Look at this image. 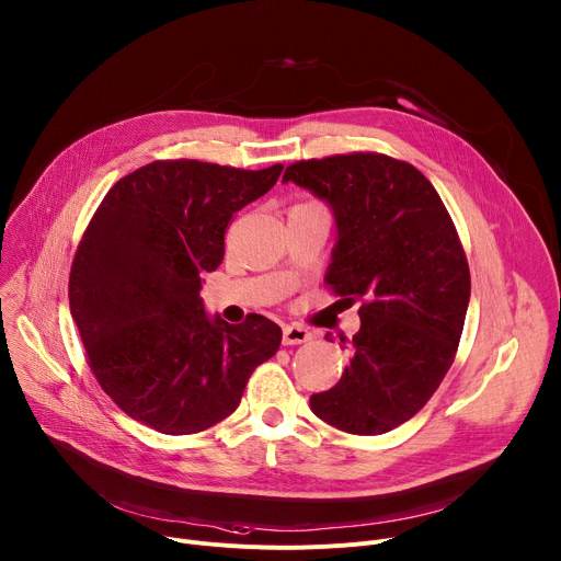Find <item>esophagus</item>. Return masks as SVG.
<instances>
[{"label":"esophagus","instance_id":"1","mask_svg":"<svg viewBox=\"0 0 561 561\" xmlns=\"http://www.w3.org/2000/svg\"><path fill=\"white\" fill-rule=\"evenodd\" d=\"M311 341V333L300 327V324H286L284 327V333H282V343L284 345H302V343H309Z\"/></svg>","mask_w":561,"mask_h":561}]
</instances>
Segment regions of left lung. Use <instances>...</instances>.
I'll return each instance as SVG.
<instances>
[{"mask_svg":"<svg viewBox=\"0 0 561 561\" xmlns=\"http://www.w3.org/2000/svg\"><path fill=\"white\" fill-rule=\"evenodd\" d=\"M282 182L331 207L339 241L324 282L360 300L358 333L341 339L350 365L311 410L345 433H388L420 413L458 352L471 277L454 220L422 171L381 153L302 160Z\"/></svg>","mask_w":561,"mask_h":561,"instance_id":"8db88e82","label":"left lung"}]
</instances>
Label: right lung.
Segmentation results:
<instances>
[{
  "label": "right lung",
  "instance_id": "1",
  "mask_svg": "<svg viewBox=\"0 0 561 561\" xmlns=\"http://www.w3.org/2000/svg\"><path fill=\"white\" fill-rule=\"evenodd\" d=\"M282 169L158 160L115 182L94 211L69 309L99 386L133 420L201 433L234 413L254 367L279 350L282 329L264 316L209 318L201 286L226 254L232 216Z\"/></svg>",
  "mask_w": 561,
  "mask_h": 561
}]
</instances>
